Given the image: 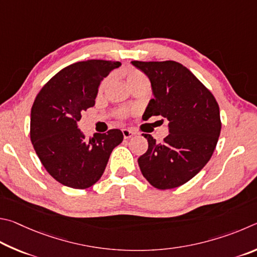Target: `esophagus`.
Returning a JSON list of instances; mask_svg holds the SVG:
<instances>
[{
    "instance_id": "34e87169",
    "label": "esophagus",
    "mask_w": 257,
    "mask_h": 257,
    "mask_svg": "<svg viewBox=\"0 0 257 257\" xmlns=\"http://www.w3.org/2000/svg\"><path fill=\"white\" fill-rule=\"evenodd\" d=\"M121 133H123L124 139H130V138H132L134 134H136L133 131H131V130H127V128L121 130Z\"/></svg>"
}]
</instances>
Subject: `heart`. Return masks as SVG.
<instances>
[{
    "label": "heart",
    "mask_w": 257,
    "mask_h": 257,
    "mask_svg": "<svg viewBox=\"0 0 257 257\" xmlns=\"http://www.w3.org/2000/svg\"><path fill=\"white\" fill-rule=\"evenodd\" d=\"M124 75L126 78V81H127L128 85L132 89L138 87V85L149 84V80H148L147 75L143 73L142 71L134 69V67L126 69L124 72ZM109 83H110V76H107V78H105L101 81L100 84H99V88H98L99 96H101V94L106 91V89L108 85H109ZM127 115H128V110H126V109H118L116 111V116L118 117V118H125Z\"/></svg>",
    "instance_id": "1"
}]
</instances>
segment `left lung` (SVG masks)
I'll use <instances>...</instances> for the list:
<instances>
[{"mask_svg": "<svg viewBox=\"0 0 257 257\" xmlns=\"http://www.w3.org/2000/svg\"><path fill=\"white\" fill-rule=\"evenodd\" d=\"M132 64L148 75L155 94L143 119L161 116L169 120V134L161 143L143 134L149 147L138 159L141 173L159 190L178 187L194 177L213 155L221 131L219 105L212 92L181 63Z\"/></svg>", "mask_w": 257, "mask_h": 257, "instance_id": "left-lung-1", "label": "left lung"}]
</instances>
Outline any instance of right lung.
<instances>
[{"label": "right lung", "mask_w": 257, "mask_h": 257, "mask_svg": "<svg viewBox=\"0 0 257 257\" xmlns=\"http://www.w3.org/2000/svg\"><path fill=\"white\" fill-rule=\"evenodd\" d=\"M119 62L90 60L64 67L44 85L30 115V139L45 169L58 183L84 190L102 176L112 149L123 141L119 130L90 140L76 121L94 106L98 87Z\"/></svg>", "instance_id": "right-lung-1"}]
</instances>
